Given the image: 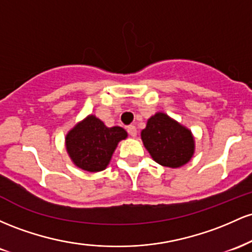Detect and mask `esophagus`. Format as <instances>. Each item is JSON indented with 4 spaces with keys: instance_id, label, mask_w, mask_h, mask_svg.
Segmentation results:
<instances>
[{
    "instance_id": "esophagus-1",
    "label": "esophagus",
    "mask_w": 252,
    "mask_h": 252,
    "mask_svg": "<svg viewBox=\"0 0 252 252\" xmlns=\"http://www.w3.org/2000/svg\"><path fill=\"white\" fill-rule=\"evenodd\" d=\"M127 132H128V134L131 135V137H135V135H137V127L134 125L127 126Z\"/></svg>"
}]
</instances>
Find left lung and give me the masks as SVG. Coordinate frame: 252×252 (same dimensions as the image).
<instances>
[{
    "instance_id": "obj_1",
    "label": "left lung",
    "mask_w": 252,
    "mask_h": 252,
    "mask_svg": "<svg viewBox=\"0 0 252 252\" xmlns=\"http://www.w3.org/2000/svg\"><path fill=\"white\" fill-rule=\"evenodd\" d=\"M144 146L158 164L168 168H180L191 159L195 141L187 127L158 112L148 120L141 131Z\"/></svg>"
}]
</instances>
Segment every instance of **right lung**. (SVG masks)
Instances as JSON below:
<instances>
[{"label": "right lung", "instance_id": "add662e5", "mask_svg": "<svg viewBox=\"0 0 252 252\" xmlns=\"http://www.w3.org/2000/svg\"><path fill=\"white\" fill-rule=\"evenodd\" d=\"M126 138L123 127H107L95 115H88L67 132L65 146L76 166L97 172L107 168L118 143Z\"/></svg>", "mask_w": 252, "mask_h": 252}]
</instances>
